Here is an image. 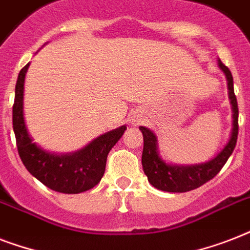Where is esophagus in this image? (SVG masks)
<instances>
[{
	"mask_svg": "<svg viewBox=\"0 0 250 250\" xmlns=\"http://www.w3.org/2000/svg\"><path fill=\"white\" fill-rule=\"evenodd\" d=\"M139 122H140V119H137V118L131 119V123H132V125H139Z\"/></svg>",
	"mask_w": 250,
	"mask_h": 250,
	"instance_id": "obj_1",
	"label": "esophagus"
}]
</instances>
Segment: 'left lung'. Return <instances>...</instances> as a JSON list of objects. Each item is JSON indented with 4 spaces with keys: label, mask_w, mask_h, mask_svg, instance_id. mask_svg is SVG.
Returning <instances> with one entry per match:
<instances>
[{
    "label": "left lung",
    "mask_w": 250,
    "mask_h": 250,
    "mask_svg": "<svg viewBox=\"0 0 250 250\" xmlns=\"http://www.w3.org/2000/svg\"><path fill=\"white\" fill-rule=\"evenodd\" d=\"M218 67L226 76L227 80V88H229V98L232 109V129L229 143L225 145V148L218 153L217 156L211 158L208 162L196 165H175L167 164L162 160L158 150V139L157 135L152 129L146 127H139L144 137V149H143V157L141 164L145 175L148 176L149 183L154 188L165 192H175L182 193L188 190L196 189L206 182H209L225 166L229 156L232 154L233 149L236 146L237 133H239V109H237V101L235 92H233V78L229 67H226L222 63L221 60H218Z\"/></svg>",
    "instance_id": "8db88e82"
}]
</instances>
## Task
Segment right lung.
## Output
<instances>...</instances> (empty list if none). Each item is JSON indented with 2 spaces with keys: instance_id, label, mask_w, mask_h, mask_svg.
Returning <instances> with one entry per match:
<instances>
[{
  "instance_id": "1",
  "label": "right lung",
  "mask_w": 250,
  "mask_h": 250,
  "mask_svg": "<svg viewBox=\"0 0 250 250\" xmlns=\"http://www.w3.org/2000/svg\"><path fill=\"white\" fill-rule=\"evenodd\" d=\"M27 63L18 75L13 106V128L21 160L29 174L44 186L60 193L75 194L97 186L104 176L107 154L127 129L125 125L102 133L84 148L60 154L45 150L33 143L24 121V80Z\"/></svg>"
}]
</instances>
